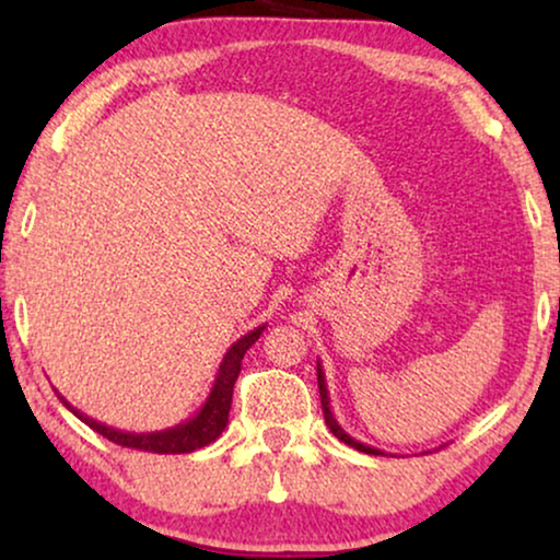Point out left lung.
Returning a JSON list of instances; mask_svg holds the SVG:
<instances>
[{"mask_svg": "<svg viewBox=\"0 0 560 560\" xmlns=\"http://www.w3.org/2000/svg\"><path fill=\"white\" fill-rule=\"evenodd\" d=\"M316 372H318V393H320V405H324V418H326L328 431H331V433L336 435V439L343 441V443H347V446H351V448L364 451V454H372V456H380V454H382L380 448H372V446H366V443H362V441L351 439V435H349L347 431H343V428L339 425V420H336V418H334V412H331V397H328L326 374H324V370H320V362H318V366H316Z\"/></svg>", "mask_w": 560, "mask_h": 560, "instance_id": "left-lung-1", "label": "left lung"}]
</instances>
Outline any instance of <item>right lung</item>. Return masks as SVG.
Here are the masks:
<instances>
[{
  "label": "right lung",
  "instance_id": "add662e5",
  "mask_svg": "<svg viewBox=\"0 0 560 560\" xmlns=\"http://www.w3.org/2000/svg\"><path fill=\"white\" fill-rule=\"evenodd\" d=\"M262 331H265V326H257L255 331L244 334L242 339H236L232 347L226 349V354L219 364L217 380H213V387H211L209 397H206V402L201 405V410H198L194 418H188L186 423L165 428V431H152V433L117 431V428L104 425L94 418L83 416V412L75 410L63 395H58V397L75 418L83 420L89 428H94L98 435H104V439L117 443V446L150 451V454H190V451L203 448V446H209L211 441H217L221 431L226 428L229 408H232L234 382L242 372V359H244V354H247V349L252 347V343L259 339V334Z\"/></svg>",
  "mask_w": 560,
  "mask_h": 560
}]
</instances>
